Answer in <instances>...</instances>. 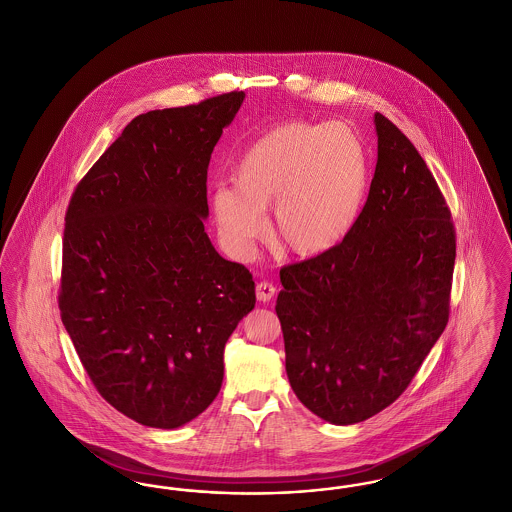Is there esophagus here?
I'll use <instances>...</instances> for the list:
<instances>
[{"label":"esophagus","mask_w":512,"mask_h":512,"mask_svg":"<svg viewBox=\"0 0 512 512\" xmlns=\"http://www.w3.org/2000/svg\"><path fill=\"white\" fill-rule=\"evenodd\" d=\"M257 299L261 301V303H268L274 295H276V286L272 284V282H266V280H263V282H259L257 284Z\"/></svg>","instance_id":"1"}]
</instances>
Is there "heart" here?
Masks as SVG:
<instances>
[{
    "instance_id": "1",
    "label": "heart",
    "mask_w": 512,
    "mask_h": 512,
    "mask_svg": "<svg viewBox=\"0 0 512 512\" xmlns=\"http://www.w3.org/2000/svg\"><path fill=\"white\" fill-rule=\"evenodd\" d=\"M369 181L368 150L345 122L280 123L240 154L232 184L209 194L223 246L246 257L265 232L280 246L314 257L341 244L356 223Z\"/></svg>"
}]
</instances>
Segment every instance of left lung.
Instances as JSON below:
<instances>
[{"mask_svg": "<svg viewBox=\"0 0 512 512\" xmlns=\"http://www.w3.org/2000/svg\"><path fill=\"white\" fill-rule=\"evenodd\" d=\"M373 122L375 175L347 238L280 270L289 385L333 425L390 406L450 318V209L408 137L379 112Z\"/></svg>", "mask_w": 512, "mask_h": 512, "instance_id": "8db88e82", "label": "left lung"}]
</instances>
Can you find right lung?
Segmentation results:
<instances>
[{
	"label": "right lung",
	"instance_id": "add662e5",
	"mask_svg": "<svg viewBox=\"0 0 512 512\" xmlns=\"http://www.w3.org/2000/svg\"><path fill=\"white\" fill-rule=\"evenodd\" d=\"M244 99L137 116L66 211L62 324L95 389L144 427L177 429L207 409L226 341L255 307L253 276L204 226L211 152Z\"/></svg>",
	"mask_w": 512,
	"mask_h": 512
}]
</instances>
